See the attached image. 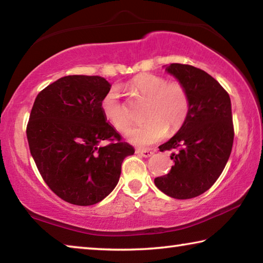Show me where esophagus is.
Instances as JSON below:
<instances>
[{"mask_svg":"<svg viewBox=\"0 0 263 263\" xmlns=\"http://www.w3.org/2000/svg\"><path fill=\"white\" fill-rule=\"evenodd\" d=\"M136 152L138 154H140L141 157H144V158H148V157H151V155L153 154L152 151H149V149H141V148H138Z\"/></svg>","mask_w":263,"mask_h":263,"instance_id":"34e87169","label":"esophagus"}]
</instances>
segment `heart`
Segmentation results:
<instances>
[{
    "instance_id": "1",
    "label": "heart",
    "mask_w": 263,
    "mask_h": 263,
    "mask_svg": "<svg viewBox=\"0 0 263 263\" xmlns=\"http://www.w3.org/2000/svg\"><path fill=\"white\" fill-rule=\"evenodd\" d=\"M127 90L140 100H146L142 117L147 119L127 133L132 144L149 146L163 139L169 132H176L183 125L190 111V97L181 82L172 81L151 73H142L126 84ZM101 110L111 125L125 132L132 124L127 106L121 101L116 88L105 92L101 101Z\"/></svg>"
}]
</instances>
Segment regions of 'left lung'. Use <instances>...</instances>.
Wrapping results in <instances>:
<instances>
[{
  "instance_id": "1",
  "label": "left lung",
  "mask_w": 263,
  "mask_h": 263,
  "mask_svg": "<svg viewBox=\"0 0 263 263\" xmlns=\"http://www.w3.org/2000/svg\"><path fill=\"white\" fill-rule=\"evenodd\" d=\"M166 70L188 90L190 111L179 132L159 146L161 152L173 151L174 166L154 183L169 197L189 199L210 189L228 163L234 138L231 100L202 69L171 64Z\"/></svg>"
}]
</instances>
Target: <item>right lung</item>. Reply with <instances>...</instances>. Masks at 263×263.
<instances>
[{
  "label": "right lung",
  "mask_w": 263,
  "mask_h": 263,
  "mask_svg": "<svg viewBox=\"0 0 263 263\" xmlns=\"http://www.w3.org/2000/svg\"><path fill=\"white\" fill-rule=\"evenodd\" d=\"M110 88L104 78L68 75L43 89L31 110L26 137L35 166L53 193L75 205L105 198L135 153L102 114ZM103 140L109 144L100 146Z\"/></svg>",
  "instance_id": "add662e5"
}]
</instances>
